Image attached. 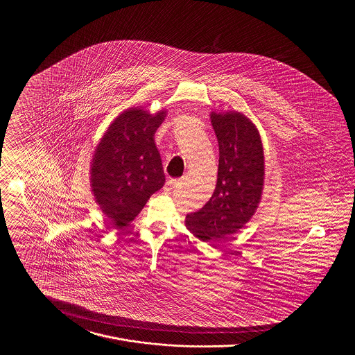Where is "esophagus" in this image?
Listing matches in <instances>:
<instances>
[{
    "label": "esophagus",
    "mask_w": 355,
    "mask_h": 355,
    "mask_svg": "<svg viewBox=\"0 0 355 355\" xmlns=\"http://www.w3.org/2000/svg\"><path fill=\"white\" fill-rule=\"evenodd\" d=\"M181 184V180H169L168 182H166V185H165V189L166 190H173V189H175L177 186H180Z\"/></svg>",
    "instance_id": "esophagus-1"
}]
</instances>
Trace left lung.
<instances>
[{"mask_svg": "<svg viewBox=\"0 0 355 355\" xmlns=\"http://www.w3.org/2000/svg\"><path fill=\"white\" fill-rule=\"evenodd\" d=\"M211 125L220 149L217 186L202 209L186 216V227L210 245L252 218L265 174L263 148L252 121L236 112L211 113Z\"/></svg>", "mask_w": 355, "mask_h": 355, "instance_id": "left-lung-1", "label": "left lung"}]
</instances>
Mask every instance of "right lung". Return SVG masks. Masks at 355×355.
I'll return each mask as SVG.
<instances>
[{
	"mask_svg": "<svg viewBox=\"0 0 355 355\" xmlns=\"http://www.w3.org/2000/svg\"><path fill=\"white\" fill-rule=\"evenodd\" d=\"M166 112L149 114L129 109L119 114L96 150L92 189L103 214L122 227L144 209L165 184V173L154 133Z\"/></svg>",
	"mask_w": 355,
	"mask_h": 355,
	"instance_id": "1",
	"label": "right lung"
}]
</instances>
